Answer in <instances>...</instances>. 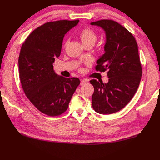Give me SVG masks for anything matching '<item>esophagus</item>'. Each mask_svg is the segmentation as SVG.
Here are the masks:
<instances>
[{"label": "esophagus", "mask_w": 160, "mask_h": 160, "mask_svg": "<svg viewBox=\"0 0 160 160\" xmlns=\"http://www.w3.org/2000/svg\"><path fill=\"white\" fill-rule=\"evenodd\" d=\"M80 81H81V83H80L81 86H83V85H84V84H86V83H88V80H87V79H81Z\"/></svg>", "instance_id": "obj_1"}]
</instances>
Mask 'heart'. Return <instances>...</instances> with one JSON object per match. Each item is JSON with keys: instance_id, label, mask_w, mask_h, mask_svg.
<instances>
[{"instance_id": "obj_1", "label": "heart", "mask_w": 160, "mask_h": 160, "mask_svg": "<svg viewBox=\"0 0 160 160\" xmlns=\"http://www.w3.org/2000/svg\"><path fill=\"white\" fill-rule=\"evenodd\" d=\"M79 38L81 39V41L82 42L83 44L85 46L88 44H94L95 42L97 41V35L95 32L91 29L90 28L86 27L81 30L79 33ZM67 42L65 43L66 45Z\"/></svg>"}]
</instances>
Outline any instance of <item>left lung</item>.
<instances>
[{
  "label": "left lung",
  "mask_w": 160,
  "mask_h": 160,
  "mask_svg": "<svg viewBox=\"0 0 160 160\" xmlns=\"http://www.w3.org/2000/svg\"><path fill=\"white\" fill-rule=\"evenodd\" d=\"M105 31V54L98 59L95 70L108 71L109 81L92 79L94 91L92 103L96 112L112 114L129 103L138 90L142 74L137 42L132 33L114 20L104 19L92 22Z\"/></svg>",
  "instance_id": "left-lung-1"
}]
</instances>
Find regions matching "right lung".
Segmentation results:
<instances>
[{"instance_id": "1", "label": "right lung", "mask_w": 160, "mask_h": 160, "mask_svg": "<svg viewBox=\"0 0 160 160\" xmlns=\"http://www.w3.org/2000/svg\"><path fill=\"white\" fill-rule=\"evenodd\" d=\"M79 20H57L38 27L24 40L20 49L19 77L24 94L44 114L57 116L68 108L78 78L56 74L52 63L60 55L64 35Z\"/></svg>"}]
</instances>
